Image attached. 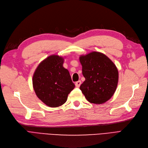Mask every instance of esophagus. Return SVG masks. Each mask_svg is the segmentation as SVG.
Segmentation results:
<instances>
[{
  "label": "esophagus",
  "instance_id": "esophagus-1",
  "mask_svg": "<svg viewBox=\"0 0 148 148\" xmlns=\"http://www.w3.org/2000/svg\"><path fill=\"white\" fill-rule=\"evenodd\" d=\"M82 84V82L81 81H78L75 83V86L77 88H79L80 86V85Z\"/></svg>",
  "mask_w": 148,
  "mask_h": 148
}]
</instances>
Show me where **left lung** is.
<instances>
[{
  "label": "left lung",
  "instance_id": "8db88e82",
  "mask_svg": "<svg viewBox=\"0 0 148 148\" xmlns=\"http://www.w3.org/2000/svg\"><path fill=\"white\" fill-rule=\"evenodd\" d=\"M85 81L81 89L91 103L101 104L113 96L117 87L119 71L117 66L104 53L93 51L79 57Z\"/></svg>",
  "mask_w": 148,
  "mask_h": 148
}]
</instances>
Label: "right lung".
Returning a JSON list of instances; mask_svg holds the SVG:
<instances>
[{
    "label": "right lung",
    "instance_id": "right-lung-1",
    "mask_svg": "<svg viewBox=\"0 0 148 148\" xmlns=\"http://www.w3.org/2000/svg\"><path fill=\"white\" fill-rule=\"evenodd\" d=\"M64 57L51 55L37 66L33 76V86L37 97L46 105L57 107L65 104L75 88L69 70L63 66Z\"/></svg>",
    "mask_w": 148,
    "mask_h": 148
}]
</instances>
